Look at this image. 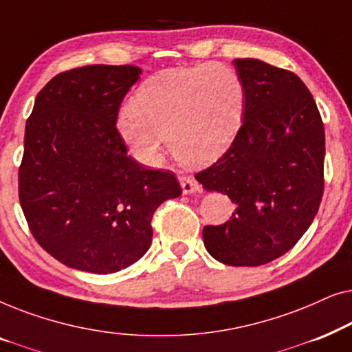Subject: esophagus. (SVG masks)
Listing matches in <instances>:
<instances>
[{"label":"esophagus","mask_w":352,"mask_h":352,"mask_svg":"<svg viewBox=\"0 0 352 352\" xmlns=\"http://www.w3.org/2000/svg\"><path fill=\"white\" fill-rule=\"evenodd\" d=\"M179 182L184 194H192V192L200 190V184L192 176H179Z\"/></svg>","instance_id":"1"}]
</instances>
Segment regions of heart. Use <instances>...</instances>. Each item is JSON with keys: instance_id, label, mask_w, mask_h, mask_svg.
<instances>
[{"instance_id": "b5f03b06", "label": "heart", "mask_w": 352, "mask_h": 352, "mask_svg": "<svg viewBox=\"0 0 352 352\" xmlns=\"http://www.w3.org/2000/svg\"><path fill=\"white\" fill-rule=\"evenodd\" d=\"M245 85L234 69L199 64L151 76L139 86L131 107L118 117V131L139 160L155 166L163 138L177 160L201 165L234 141L245 113Z\"/></svg>"}]
</instances>
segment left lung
I'll list each match as a JSON object with an SVG mask.
<instances>
[{
  "label": "left lung",
  "mask_w": 352,
  "mask_h": 352,
  "mask_svg": "<svg viewBox=\"0 0 352 352\" xmlns=\"http://www.w3.org/2000/svg\"><path fill=\"white\" fill-rule=\"evenodd\" d=\"M245 85L243 123L224 155L197 173L235 210L205 226V248L228 266L271 263L309 229L324 195L325 131L316 100L290 70L235 59Z\"/></svg>",
  "instance_id": "8db88e82"
}]
</instances>
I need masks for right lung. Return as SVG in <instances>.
<instances>
[{
    "mask_svg": "<svg viewBox=\"0 0 352 352\" xmlns=\"http://www.w3.org/2000/svg\"><path fill=\"white\" fill-rule=\"evenodd\" d=\"M134 65H86L56 75L25 124L19 200L30 232L65 266L117 272L144 256L152 218L181 195L175 173L128 155L117 117Z\"/></svg>",
    "mask_w": 352,
    "mask_h": 352,
    "instance_id": "obj_1",
    "label": "right lung"
}]
</instances>
